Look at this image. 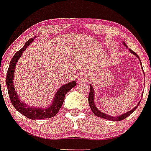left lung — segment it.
<instances>
[{
	"mask_svg": "<svg viewBox=\"0 0 151 151\" xmlns=\"http://www.w3.org/2000/svg\"><path fill=\"white\" fill-rule=\"evenodd\" d=\"M124 44L126 45V44L124 43ZM126 46H127V45H126ZM129 52H130L131 53L133 54V55H135V56H136L137 58L139 59V57L137 55V54L135 53V52H133V51L131 50V49H129ZM139 60H140V59H139ZM140 62H141V60H140ZM141 64H142V63H141ZM93 95H94V93H93V89L92 86H91V85H90V93H89V96H88V103H89V106H90V107H91V111H93V114H94L96 116H97V117H102V118L107 119V120H110V121H122V120L125 119L126 117H127L128 116H129L132 112H133L134 111L137 109V107H138V106L139 105V103H140V102H139V104H138V106H135V107L132 110L129 111H128V112L125 113V114H122V115H121V116L114 117H111V116L104 114V113H103V112H101L100 111L98 110L97 108L96 107V106H95V104H94V101H93Z\"/></svg>",
	"mask_w": 151,
	"mask_h": 151,
	"instance_id": "left-lung-1",
	"label": "left lung"
}]
</instances>
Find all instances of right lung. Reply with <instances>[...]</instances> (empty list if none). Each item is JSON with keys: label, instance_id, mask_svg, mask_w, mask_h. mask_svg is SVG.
<instances>
[{"label": "right lung", "instance_id": "right-lung-1", "mask_svg": "<svg viewBox=\"0 0 151 151\" xmlns=\"http://www.w3.org/2000/svg\"><path fill=\"white\" fill-rule=\"evenodd\" d=\"M34 40V39L30 38V40L26 42L24 44V47L21 48L20 50L18 51L13 58L11 60L9 63V68H8L7 73H6V87H7L8 94H9V99L11 100V103L13 105L16 110L18 111L24 115L25 117H28L29 119L31 120H40V119H45V118H50V117H54L56 115L58 112V111L61 108L62 105L64 101V97L66 96V93L70 91L73 88H74L76 85V82L72 81V82L68 83L66 85L62 86L58 91L57 92L56 95L55 96L53 103L51 104V106L46 109H35V108L29 107L26 106V104L22 103L19 99L17 95V93L15 91L14 86H13V76H14L15 73V67H16V63L18 62V60L21 57L22 54L23 53L26 48H27V45Z\"/></svg>", "mask_w": 151, "mask_h": 151}]
</instances>
